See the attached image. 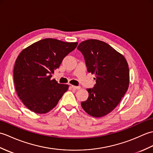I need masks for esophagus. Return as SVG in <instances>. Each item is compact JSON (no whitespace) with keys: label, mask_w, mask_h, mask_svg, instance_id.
<instances>
[{"label":"esophagus","mask_w":153,"mask_h":153,"mask_svg":"<svg viewBox=\"0 0 153 153\" xmlns=\"http://www.w3.org/2000/svg\"><path fill=\"white\" fill-rule=\"evenodd\" d=\"M71 87H72V88H73L74 89H77V90H79V89H81V87H80V86H74V85H71Z\"/></svg>","instance_id":"esophagus-1"}]
</instances>
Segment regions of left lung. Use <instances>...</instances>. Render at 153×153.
Listing matches in <instances>:
<instances>
[{"instance_id":"obj_1","label":"left lung","mask_w":153,"mask_h":153,"mask_svg":"<svg viewBox=\"0 0 153 153\" xmlns=\"http://www.w3.org/2000/svg\"><path fill=\"white\" fill-rule=\"evenodd\" d=\"M77 50L82 53L87 71L95 74L96 84L87 89L89 97L82 102L90 116L99 118L112 112L128 89L129 71L124 56L105 42L89 39L81 43Z\"/></svg>"}]
</instances>
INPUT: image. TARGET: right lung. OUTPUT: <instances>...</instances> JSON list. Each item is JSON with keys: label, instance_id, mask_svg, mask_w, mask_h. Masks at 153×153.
Segmentation results:
<instances>
[{"label": "right lung", "instance_id": "right-lung-1", "mask_svg": "<svg viewBox=\"0 0 153 153\" xmlns=\"http://www.w3.org/2000/svg\"><path fill=\"white\" fill-rule=\"evenodd\" d=\"M77 43L44 39L23 50L14 68L15 88L19 98L31 111L45 114L56 106L68 85L51 79L64 58Z\"/></svg>", "mask_w": 153, "mask_h": 153}]
</instances>
